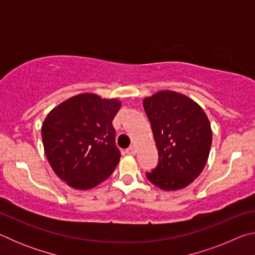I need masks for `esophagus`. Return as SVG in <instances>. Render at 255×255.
Returning <instances> with one entry per match:
<instances>
[{
  "label": "esophagus",
  "instance_id": "esophagus-1",
  "mask_svg": "<svg viewBox=\"0 0 255 255\" xmlns=\"http://www.w3.org/2000/svg\"><path fill=\"white\" fill-rule=\"evenodd\" d=\"M126 153L128 154V155H135L136 154V147L135 146H130V147H128L127 149H126Z\"/></svg>",
  "mask_w": 255,
  "mask_h": 255
}]
</instances>
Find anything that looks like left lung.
<instances>
[{
	"label": "left lung",
	"mask_w": 255,
	"mask_h": 255,
	"mask_svg": "<svg viewBox=\"0 0 255 255\" xmlns=\"http://www.w3.org/2000/svg\"><path fill=\"white\" fill-rule=\"evenodd\" d=\"M158 149V165L146 176L175 191L200 175L209 156L213 131L204 109L184 94L164 90L143 101Z\"/></svg>",
	"instance_id": "left-lung-1"
}]
</instances>
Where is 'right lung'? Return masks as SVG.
Returning a JSON list of instances; mask_svg holds the SVG:
<instances>
[{"mask_svg":"<svg viewBox=\"0 0 255 255\" xmlns=\"http://www.w3.org/2000/svg\"><path fill=\"white\" fill-rule=\"evenodd\" d=\"M118 99L81 93L59 103L41 126L46 157L60 180L76 190H89L107 180L120 161L112 120Z\"/></svg>","mask_w":255,"mask_h":255,"instance_id":"right-lung-1","label":"right lung"}]
</instances>
